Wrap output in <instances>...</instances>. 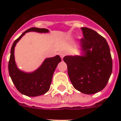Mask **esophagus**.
I'll use <instances>...</instances> for the list:
<instances>
[{"mask_svg":"<svg viewBox=\"0 0 121 121\" xmlns=\"http://www.w3.org/2000/svg\"><path fill=\"white\" fill-rule=\"evenodd\" d=\"M65 53H60V57L61 58V59L63 60V57L65 56Z\"/></svg>","mask_w":121,"mask_h":121,"instance_id":"34e87169","label":"esophagus"}]
</instances>
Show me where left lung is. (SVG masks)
I'll list each match as a JSON object with an SVG mask.
<instances>
[{
    "instance_id": "8db88e82",
    "label": "left lung",
    "mask_w": 121,
    "mask_h": 121,
    "mask_svg": "<svg viewBox=\"0 0 121 121\" xmlns=\"http://www.w3.org/2000/svg\"><path fill=\"white\" fill-rule=\"evenodd\" d=\"M82 56H66L68 74L76 90L94 94L104 88L112 71V60L107 41L96 31L82 27Z\"/></svg>"
}]
</instances>
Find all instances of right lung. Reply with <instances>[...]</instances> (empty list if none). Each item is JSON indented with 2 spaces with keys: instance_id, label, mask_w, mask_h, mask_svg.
<instances>
[{
  "instance_id": "obj_1",
  "label": "right lung",
  "mask_w": 121,
  "mask_h": 121,
  "mask_svg": "<svg viewBox=\"0 0 121 121\" xmlns=\"http://www.w3.org/2000/svg\"><path fill=\"white\" fill-rule=\"evenodd\" d=\"M30 31L45 33H48L49 30L44 28L31 27L24 31L14 41L10 50L8 69L12 82L20 93L28 97H36L46 94L49 90L54 72L61 59L59 55L46 58L41 65L32 73H26L20 70L15 62L14 48L22 37Z\"/></svg>"
}]
</instances>
